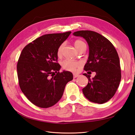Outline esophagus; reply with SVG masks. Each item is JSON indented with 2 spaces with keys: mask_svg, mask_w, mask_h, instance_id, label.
<instances>
[{
  "mask_svg": "<svg viewBox=\"0 0 135 135\" xmlns=\"http://www.w3.org/2000/svg\"><path fill=\"white\" fill-rule=\"evenodd\" d=\"M79 76V75H78V74H76V73H74V74H73V78H78V77Z\"/></svg>",
  "mask_w": 135,
  "mask_h": 135,
  "instance_id": "obj_1",
  "label": "esophagus"
}]
</instances>
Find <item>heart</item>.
I'll list each match as a JSON object with an SVG mask.
<instances>
[{
	"instance_id": "b5f03b06",
	"label": "heart",
	"mask_w": 135,
	"mask_h": 135,
	"mask_svg": "<svg viewBox=\"0 0 135 135\" xmlns=\"http://www.w3.org/2000/svg\"><path fill=\"white\" fill-rule=\"evenodd\" d=\"M86 45L83 41L81 40H76L74 42V45H75L76 49L77 50H79V48H80L82 46ZM64 44H62L59 45V46L57 48V56H60L62 55V52L63 48H64ZM62 68L65 70H67L69 71H75L76 68H78L80 66V63L78 62H75V61H71V60H65L62 63Z\"/></svg>"
}]
</instances>
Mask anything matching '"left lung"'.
<instances>
[{"label": "left lung", "mask_w": 135, "mask_h": 135, "mask_svg": "<svg viewBox=\"0 0 135 135\" xmlns=\"http://www.w3.org/2000/svg\"><path fill=\"white\" fill-rule=\"evenodd\" d=\"M73 34L87 41L89 55L84 69L95 73L92 79L91 76L83 74L89 79V83L82 90L83 94L91 102L105 103L114 95L121 79L116 49L108 39L96 32L81 30Z\"/></svg>", "instance_id": "1"}]
</instances>
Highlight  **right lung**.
<instances>
[{
    "label": "right lung",
    "mask_w": 135,
    "mask_h": 135,
    "mask_svg": "<svg viewBox=\"0 0 135 135\" xmlns=\"http://www.w3.org/2000/svg\"><path fill=\"white\" fill-rule=\"evenodd\" d=\"M70 34L68 31L44 35L22 50L17 65L19 86L35 105H54L62 98L66 85L73 80L70 71L59 72L60 66L57 63V48Z\"/></svg>",
    "instance_id": "1"
}]
</instances>
